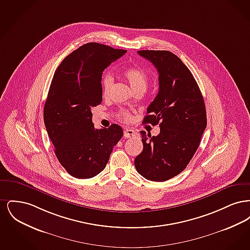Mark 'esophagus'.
<instances>
[{"mask_svg":"<svg viewBox=\"0 0 250 250\" xmlns=\"http://www.w3.org/2000/svg\"><path fill=\"white\" fill-rule=\"evenodd\" d=\"M137 135V132L135 130H133V129H131V128H126L125 132H124V136L126 138V139H128V138H131V137H133V136H136Z\"/></svg>","mask_w":250,"mask_h":250,"instance_id":"1","label":"esophagus"}]
</instances>
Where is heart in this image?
<instances>
[{
    "instance_id": "heart-1",
    "label": "heart",
    "mask_w": 250,
    "mask_h": 250,
    "mask_svg": "<svg viewBox=\"0 0 250 250\" xmlns=\"http://www.w3.org/2000/svg\"><path fill=\"white\" fill-rule=\"evenodd\" d=\"M124 75L125 79L128 81L134 91H143V92L145 91L148 84V77H147V74L143 71L142 68L140 67L127 68L124 71ZM112 84H113L112 75L108 72L104 73L101 78V90L103 95H108ZM120 117L126 122L131 120L130 114L125 110L120 111Z\"/></svg>"
}]
</instances>
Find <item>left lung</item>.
Masks as SVG:
<instances>
[{
    "mask_svg": "<svg viewBox=\"0 0 250 250\" xmlns=\"http://www.w3.org/2000/svg\"><path fill=\"white\" fill-rule=\"evenodd\" d=\"M159 74V91L143 124L159 125L157 136L141 131L143 152L135 158L144 178L164 182L182 172L196 153L206 128L205 104L188 66L167 50H139Z\"/></svg>",
    "mask_w": 250,
    "mask_h": 250,
    "instance_id": "8db88e82",
    "label": "left lung"
}]
</instances>
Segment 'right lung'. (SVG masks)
Instances as JSON below:
<instances>
[{"label":"right lung","instance_id":"obj_1","mask_svg":"<svg viewBox=\"0 0 250 250\" xmlns=\"http://www.w3.org/2000/svg\"><path fill=\"white\" fill-rule=\"evenodd\" d=\"M125 52L88 43L65 57L54 73L44 123L61 165L75 178H92L100 173L124 135L116 124L95 129L91 109L102 101L103 71Z\"/></svg>","mask_w":250,"mask_h":250}]
</instances>
